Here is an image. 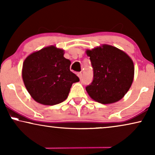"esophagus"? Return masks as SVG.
Instances as JSON below:
<instances>
[{
  "label": "esophagus",
  "mask_w": 155,
  "mask_h": 155,
  "mask_svg": "<svg viewBox=\"0 0 155 155\" xmlns=\"http://www.w3.org/2000/svg\"><path fill=\"white\" fill-rule=\"evenodd\" d=\"M78 77H79V78L80 80L82 79V74L81 73H78Z\"/></svg>",
  "instance_id": "1"
}]
</instances>
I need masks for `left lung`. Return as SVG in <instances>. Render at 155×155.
<instances>
[{
    "label": "left lung",
    "mask_w": 155,
    "mask_h": 155,
    "mask_svg": "<svg viewBox=\"0 0 155 155\" xmlns=\"http://www.w3.org/2000/svg\"><path fill=\"white\" fill-rule=\"evenodd\" d=\"M93 68L94 78L86 91L92 99L107 104L115 103L125 96L134 78L132 59L123 51L104 44L87 50Z\"/></svg>",
    "instance_id": "1"
}]
</instances>
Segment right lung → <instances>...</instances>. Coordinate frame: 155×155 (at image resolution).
<instances>
[{
    "instance_id": "right-lung-1",
    "label": "right lung",
    "mask_w": 155,
    "mask_h": 155,
    "mask_svg": "<svg viewBox=\"0 0 155 155\" xmlns=\"http://www.w3.org/2000/svg\"><path fill=\"white\" fill-rule=\"evenodd\" d=\"M64 50L50 46L29 55L22 65V76L31 97L44 105H55L67 99L71 86L79 78L70 71L71 61Z\"/></svg>"
}]
</instances>
